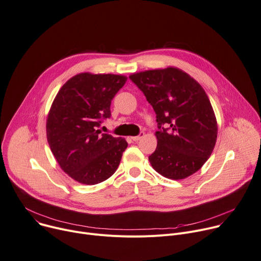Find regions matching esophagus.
<instances>
[{"mask_svg": "<svg viewBox=\"0 0 261 261\" xmlns=\"http://www.w3.org/2000/svg\"><path fill=\"white\" fill-rule=\"evenodd\" d=\"M144 135H145V133H144V132H140V134H139V135H137V136H133V137H131V139H132L133 141H138V140H140V138H143V137H144Z\"/></svg>", "mask_w": 261, "mask_h": 261, "instance_id": "esophagus-1", "label": "esophagus"}]
</instances>
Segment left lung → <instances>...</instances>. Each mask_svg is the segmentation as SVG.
<instances>
[{"mask_svg": "<svg viewBox=\"0 0 261 261\" xmlns=\"http://www.w3.org/2000/svg\"><path fill=\"white\" fill-rule=\"evenodd\" d=\"M129 78L156 113L159 130L155 132L157 148L149 156L152 168L172 180L198 172L218 137L217 117L203 87L173 66L134 73Z\"/></svg>", "mask_w": 261, "mask_h": 261, "instance_id": "8db88e82", "label": "left lung"}]
</instances>
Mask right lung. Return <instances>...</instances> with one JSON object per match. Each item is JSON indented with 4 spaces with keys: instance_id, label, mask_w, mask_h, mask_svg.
Masks as SVG:
<instances>
[{
    "instance_id": "add662e5",
    "label": "right lung",
    "mask_w": 261,
    "mask_h": 261,
    "mask_svg": "<svg viewBox=\"0 0 261 261\" xmlns=\"http://www.w3.org/2000/svg\"><path fill=\"white\" fill-rule=\"evenodd\" d=\"M127 81L126 76L81 73L59 89L46 118V138L61 170L79 183L93 185L111 177L128 144L100 134L102 118Z\"/></svg>"
}]
</instances>
